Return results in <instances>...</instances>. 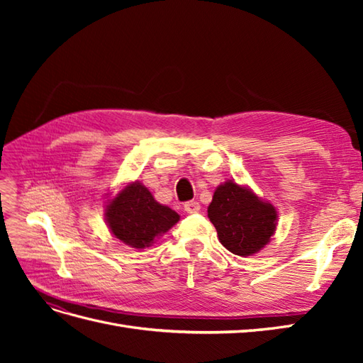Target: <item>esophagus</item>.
<instances>
[{
	"mask_svg": "<svg viewBox=\"0 0 363 363\" xmlns=\"http://www.w3.org/2000/svg\"><path fill=\"white\" fill-rule=\"evenodd\" d=\"M184 211L186 213H199L201 211V206L196 201H188L184 203Z\"/></svg>",
	"mask_w": 363,
	"mask_h": 363,
	"instance_id": "obj_1",
	"label": "esophagus"
}]
</instances>
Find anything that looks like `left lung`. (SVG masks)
<instances>
[{"label": "left lung", "instance_id": "left-lung-1", "mask_svg": "<svg viewBox=\"0 0 363 363\" xmlns=\"http://www.w3.org/2000/svg\"><path fill=\"white\" fill-rule=\"evenodd\" d=\"M207 216L216 228L219 242L238 256L255 255L276 232L274 206L233 182H225L215 191Z\"/></svg>", "mask_w": 363, "mask_h": 363}]
</instances>
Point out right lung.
Returning a JSON list of instances; mask_svg holds the SVG:
<instances>
[{"label": "right lung", "instance_id": "add662e5", "mask_svg": "<svg viewBox=\"0 0 363 363\" xmlns=\"http://www.w3.org/2000/svg\"><path fill=\"white\" fill-rule=\"evenodd\" d=\"M180 219L172 208L159 204L151 192L135 182L106 206V221L112 233L135 248L150 247L156 236Z\"/></svg>", "mask_w": 363, "mask_h": 363}]
</instances>
